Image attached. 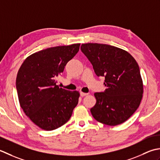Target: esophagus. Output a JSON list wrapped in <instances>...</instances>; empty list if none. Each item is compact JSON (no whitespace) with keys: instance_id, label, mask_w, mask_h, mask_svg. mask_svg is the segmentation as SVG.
<instances>
[{"instance_id":"esophagus-1","label":"esophagus","mask_w":160,"mask_h":160,"mask_svg":"<svg viewBox=\"0 0 160 160\" xmlns=\"http://www.w3.org/2000/svg\"><path fill=\"white\" fill-rule=\"evenodd\" d=\"M88 93H86V92H80V95H81V97L86 96V95H88Z\"/></svg>"}]
</instances>
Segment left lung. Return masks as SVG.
Wrapping results in <instances>:
<instances>
[{
    "label": "left lung",
    "instance_id": "1",
    "mask_svg": "<svg viewBox=\"0 0 160 160\" xmlns=\"http://www.w3.org/2000/svg\"><path fill=\"white\" fill-rule=\"evenodd\" d=\"M81 50L96 75L105 77L106 89L94 93L97 103L90 109L92 115L106 125L121 124L136 111L142 98L138 63L128 52L106 44H82Z\"/></svg>",
    "mask_w": 160,
    "mask_h": 160
}]
</instances>
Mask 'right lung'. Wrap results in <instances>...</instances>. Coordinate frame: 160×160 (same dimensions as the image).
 <instances>
[{
    "label": "right lung",
    "instance_id": "add662e5",
    "mask_svg": "<svg viewBox=\"0 0 160 160\" xmlns=\"http://www.w3.org/2000/svg\"><path fill=\"white\" fill-rule=\"evenodd\" d=\"M80 43L47 48L30 55L16 81L19 103L39 128L53 130L65 124L79 102V93L58 87L57 78L79 52Z\"/></svg>",
    "mask_w": 160,
    "mask_h": 160
}]
</instances>
